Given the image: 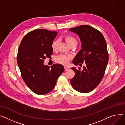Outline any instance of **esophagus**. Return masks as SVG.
<instances>
[{"mask_svg": "<svg viewBox=\"0 0 125 125\" xmlns=\"http://www.w3.org/2000/svg\"><path fill=\"white\" fill-rule=\"evenodd\" d=\"M64 70L66 71H68L69 69V68L68 67H64Z\"/></svg>", "mask_w": 125, "mask_h": 125, "instance_id": "1", "label": "esophagus"}]
</instances>
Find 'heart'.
Masks as SVG:
<instances>
[{
  "label": "heart",
  "mask_w": 125,
  "mask_h": 125,
  "mask_svg": "<svg viewBox=\"0 0 125 125\" xmlns=\"http://www.w3.org/2000/svg\"><path fill=\"white\" fill-rule=\"evenodd\" d=\"M64 39L65 41L68 44L69 46H76L77 44V40L75 37L73 36L72 35H65L64 37ZM58 42L57 40H55L52 42L51 44V48L53 51H55L57 50V45H58ZM71 59V56L64 54H60L59 55L55 57V61L56 62L66 65L67 64L70 60Z\"/></svg>",
  "instance_id": "obj_1"
}]
</instances>
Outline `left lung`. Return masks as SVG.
Returning a JSON list of instances; mask_svg holds the SVG:
<instances>
[{"mask_svg":"<svg viewBox=\"0 0 125 125\" xmlns=\"http://www.w3.org/2000/svg\"><path fill=\"white\" fill-rule=\"evenodd\" d=\"M69 31L77 34L82 43L73 63L80 66V63H86L82 71L80 68H71L75 73L71 84L80 92H89L99 85L104 75L108 62L106 42L101 33L90 26L81 25Z\"/></svg>","mask_w":125,"mask_h":125,"instance_id":"obj_1","label":"left lung"}]
</instances>
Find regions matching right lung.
<instances>
[{"label": "right lung", "mask_w": 125, "mask_h": 125, "mask_svg": "<svg viewBox=\"0 0 125 125\" xmlns=\"http://www.w3.org/2000/svg\"><path fill=\"white\" fill-rule=\"evenodd\" d=\"M57 32L36 29L27 33L18 49L17 62L27 86L38 95L45 94L54 89L57 80L64 72L63 66L54 64L51 68L43 64L53 50L51 44Z\"/></svg>", "instance_id": "right-lung-1"}]
</instances>
